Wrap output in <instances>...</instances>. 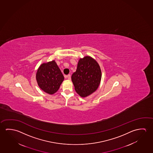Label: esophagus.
<instances>
[{
	"label": "esophagus",
	"instance_id": "obj_1",
	"mask_svg": "<svg viewBox=\"0 0 153 153\" xmlns=\"http://www.w3.org/2000/svg\"><path fill=\"white\" fill-rule=\"evenodd\" d=\"M65 77L67 78V79H68V80H70V79H71V76H70V75L65 76Z\"/></svg>",
	"mask_w": 153,
	"mask_h": 153
}]
</instances>
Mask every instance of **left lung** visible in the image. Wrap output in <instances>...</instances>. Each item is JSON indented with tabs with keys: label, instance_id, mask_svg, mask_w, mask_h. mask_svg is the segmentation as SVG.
I'll return each instance as SVG.
<instances>
[{
	"label": "left lung",
	"instance_id": "left-lung-1",
	"mask_svg": "<svg viewBox=\"0 0 153 153\" xmlns=\"http://www.w3.org/2000/svg\"><path fill=\"white\" fill-rule=\"evenodd\" d=\"M102 77L100 67L90 56L80 58L77 69L71 76L75 90L78 95L85 98L98 89Z\"/></svg>",
	"mask_w": 153,
	"mask_h": 153
}]
</instances>
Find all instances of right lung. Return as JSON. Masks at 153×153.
<instances>
[{
  "label": "right lung",
  "instance_id": "obj_1",
  "mask_svg": "<svg viewBox=\"0 0 153 153\" xmlns=\"http://www.w3.org/2000/svg\"><path fill=\"white\" fill-rule=\"evenodd\" d=\"M36 78L40 89L49 94H53L59 89L65 78L55 61L53 60L40 65Z\"/></svg>",
  "mask_w": 153,
  "mask_h": 153
}]
</instances>
